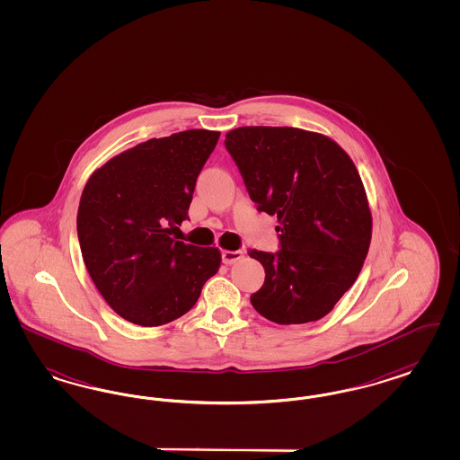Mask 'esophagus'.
I'll list each match as a JSON object with an SVG mask.
<instances>
[{
  "label": "esophagus",
  "mask_w": 460,
  "mask_h": 460,
  "mask_svg": "<svg viewBox=\"0 0 460 460\" xmlns=\"http://www.w3.org/2000/svg\"><path fill=\"white\" fill-rule=\"evenodd\" d=\"M242 255H243V252H242V251H223V262H225L226 266H230V264L237 262L238 259H242Z\"/></svg>",
  "instance_id": "1"
}]
</instances>
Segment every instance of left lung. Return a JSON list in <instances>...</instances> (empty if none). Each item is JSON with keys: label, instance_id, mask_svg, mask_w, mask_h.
Wrapping results in <instances>:
<instances>
[{"label": "left lung", "instance_id": "8db88e82", "mask_svg": "<svg viewBox=\"0 0 460 460\" xmlns=\"http://www.w3.org/2000/svg\"><path fill=\"white\" fill-rule=\"evenodd\" d=\"M225 146L257 211L279 223L276 254L249 251L266 271L251 304L283 325L323 319L357 281L372 238L353 160L331 137L298 128L243 126Z\"/></svg>", "mask_w": 460, "mask_h": 460}]
</instances>
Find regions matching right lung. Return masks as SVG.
I'll use <instances>...</instances> for the list:
<instances>
[{
    "mask_svg": "<svg viewBox=\"0 0 460 460\" xmlns=\"http://www.w3.org/2000/svg\"><path fill=\"white\" fill-rule=\"evenodd\" d=\"M220 133L189 129L154 137L90 175L76 230L86 270L111 308L155 327L179 319L217 274V247L172 237L188 218L198 175Z\"/></svg>",
    "mask_w": 460,
    "mask_h": 460,
    "instance_id": "1",
    "label": "right lung"
}]
</instances>
